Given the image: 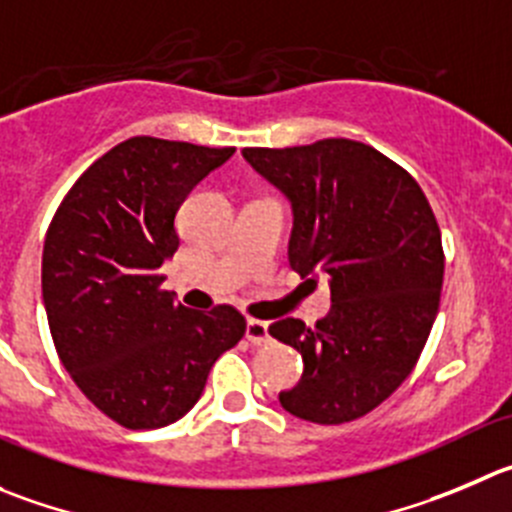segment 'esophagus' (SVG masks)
I'll list each match as a JSON object with an SVG mask.
<instances>
[{
    "mask_svg": "<svg viewBox=\"0 0 512 512\" xmlns=\"http://www.w3.org/2000/svg\"><path fill=\"white\" fill-rule=\"evenodd\" d=\"M246 339L256 347H264V344L271 342V332H269V321H259V319H248L246 321Z\"/></svg>",
    "mask_w": 512,
    "mask_h": 512,
    "instance_id": "34e87169",
    "label": "esophagus"
}]
</instances>
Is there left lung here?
Returning a JSON list of instances; mask_svg holds the SVG:
<instances>
[{"label":"left lung","mask_w":512,"mask_h":512,"mask_svg":"<svg viewBox=\"0 0 512 512\" xmlns=\"http://www.w3.org/2000/svg\"><path fill=\"white\" fill-rule=\"evenodd\" d=\"M241 153L291 203V269L329 276L332 289L311 329L294 316L271 324L304 359L281 407L316 425L357 420L410 377L435 324L445 274L435 213L405 168L357 140Z\"/></svg>","instance_id":"obj_1"}]
</instances>
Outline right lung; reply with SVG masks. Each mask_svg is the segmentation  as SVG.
<instances>
[{
	"mask_svg": "<svg viewBox=\"0 0 512 512\" xmlns=\"http://www.w3.org/2000/svg\"><path fill=\"white\" fill-rule=\"evenodd\" d=\"M233 153L125 140L77 178L47 231L42 299L57 354L92 405L130 430L186 415L246 332L233 306L193 311L160 289L180 203Z\"/></svg>",
	"mask_w": 512,
	"mask_h": 512,
	"instance_id": "1",
	"label": "right lung"
}]
</instances>
